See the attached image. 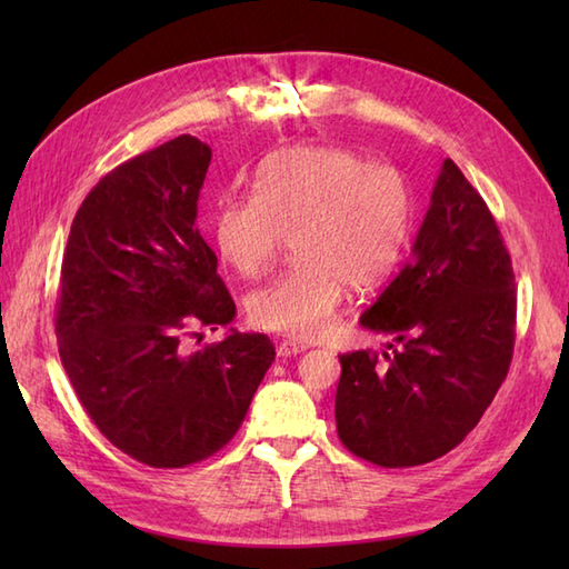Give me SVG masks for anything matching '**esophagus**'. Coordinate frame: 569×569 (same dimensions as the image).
<instances>
[{"mask_svg": "<svg viewBox=\"0 0 569 569\" xmlns=\"http://www.w3.org/2000/svg\"><path fill=\"white\" fill-rule=\"evenodd\" d=\"M306 345L298 342V340H283L281 345H278V357H296L300 352H306Z\"/></svg>", "mask_w": 569, "mask_h": 569, "instance_id": "34e87169", "label": "esophagus"}]
</instances>
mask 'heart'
Returning <instances> with one entry per match:
<instances>
[{
    "mask_svg": "<svg viewBox=\"0 0 569 569\" xmlns=\"http://www.w3.org/2000/svg\"><path fill=\"white\" fill-rule=\"evenodd\" d=\"M413 208V188L398 166L369 163L340 147H291L257 168L253 196L217 204L212 237L247 278L269 269L293 237V269L249 298V320L266 332L318 340L347 286L369 293L393 271Z\"/></svg>",
    "mask_w": 569,
    "mask_h": 569,
    "instance_id": "heart-1",
    "label": "heart"
}]
</instances>
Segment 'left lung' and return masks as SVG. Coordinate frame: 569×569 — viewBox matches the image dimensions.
I'll return each instance as SVG.
<instances>
[{
	"label": "left lung",
	"instance_id": "8db88e82",
	"mask_svg": "<svg viewBox=\"0 0 569 569\" xmlns=\"http://www.w3.org/2000/svg\"><path fill=\"white\" fill-rule=\"evenodd\" d=\"M386 352L340 355L337 435L379 467H416L467 438L516 342V281L487 202L445 159L413 253L359 320Z\"/></svg>",
	"mask_w": 569,
	"mask_h": 569
}]
</instances>
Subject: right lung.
<instances>
[{"label": "right lung", "mask_w": 569, "mask_h": 569, "mask_svg": "<svg viewBox=\"0 0 569 569\" xmlns=\"http://www.w3.org/2000/svg\"><path fill=\"white\" fill-rule=\"evenodd\" d=\"M208 143L183 134L117 166L82 200L60 266L58 352L84 413L137 462L178 469L234 438L276 349L229 332L234 300L198 229Z\"/></svg>", "instance_id": "right-lung-1"}]
</instances>
